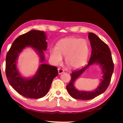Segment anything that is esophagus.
<instances>
[{
	"label": "esophagus",
	"instance_id": "1",
	"mask_svg": "<svg viewBox=\"0 0 123 123\" xmlns=\"http://www.w3.org/2000/svg\"><path fill=\"white\" fill-rule=\"evenodd\" d=\"M64 72V70H62V69H58V73L59 74H61Z\"/></svg>",
	"mask_w": 123,
	"mask_h": 123
}]
</instances>
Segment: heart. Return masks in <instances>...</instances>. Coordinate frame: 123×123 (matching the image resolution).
I'll use <instances>...</instances> for the list:
<instances>
[{"instance_id":"b5f03b06","label":"heart","mask_w":123,"mask_h":123,"mask_svg":"<svg viewBox=\"0 0 123 123\" xmlns=\"http://www.w3.org/2000/svg\"><path fill=\"white\" fill-rule=\"evenodd\" d=\"M90 48L88 41L69 37L60 40L55 48L50 50V56L55 65L60 64L62 57L69 68L77 69L82 67L87 61Z\"/></svg>"}]
</instances>
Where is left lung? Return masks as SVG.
Returning a JSON list of instances; mask_svg holds the SVG:
<instances>
[{
  "label": "left lung",
  "mask_w": 123,
  "mask_h": 123,
  "mask_svg": "<svg viewBox=\"0 0 123 123\" xmlns=\"http://www.w3.org/2000/svg\"><path fill=\"white\" fill-rule=\"evenodd\" d=\"M88 38L92 48L91 55L87 65L81 69H77L71 73V79L67 86V90L70 95L77 99L89 100L94 98L106 91L110 84L112 77L114 64L111 53L107 44L93 33H88ZM98 64L102 69V79L98 87L91 92L80 91L74 86L76 80L92 64Z\"/></svg>",
  "instance_id": "8db88e82"
}]
</instances>
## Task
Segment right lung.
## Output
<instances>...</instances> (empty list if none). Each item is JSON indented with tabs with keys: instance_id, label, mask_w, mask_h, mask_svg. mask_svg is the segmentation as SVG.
I'll list each match as a JSON object with an SVG mask.
<instances>
[{
	"instance_id": "1",
	"label": "right lung",
	"mask_w": 123,
	"mask_h": 123,
	"mask_svg": "<svg viewBox=\"0 0 123 123\" xmlns=\"http://www.w3.org/2000/svg\"><path fill=\"white\" fill-rule=\"evenodd\" d=\"M45 32L32 30L18 36L14 40L6 56V73L9 84L15 90L24 97L43 98L48 92L53 79L58 75L57 68L41 64L31 77L21 76L17 68L18 56L26 47H31L39 56L40 62L45 61L44 51L47 49Z\"/></svg>"
}]
</instances>
